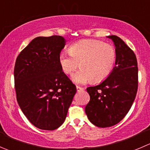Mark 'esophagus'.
Instances as JSON below:
<instances>
[{
	"label": "esophagus",
	"mask_w": 150,
	"mask_h": 150,
	"mask_svg": "<svg viewBox=\"0 0 150 150\" xmlns=\"http://www.w3.org/2000/svg\"><path fill=\"white\" fill-rule=\"evenodd\" d=\"M76 88H77V91H83V90L84 88L81 87V86H76Z\"/></svg>",
	"instance_id": "1"
}]
</instances>
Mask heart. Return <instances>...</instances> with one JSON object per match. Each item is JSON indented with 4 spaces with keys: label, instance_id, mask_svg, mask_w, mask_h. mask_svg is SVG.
I'll use <instances>...</instances> for the list:
<instances>
[{
    "label": "heart",
    "instance_id": "heart-1",
    "mask_svg": "<svg viewBox=\"0 0 150 150\" xmlns=\"http://www.w3.org/2000/svg\"><path fill=\"white\" fill-rule=\"evenodd\" d=\"M69 53L62 52L59 62L64 73H72L80 63L81 69L72 75L77 83H99L112 71L117 59L115 48L112 45L95 39L82 40L69 47Z\"/></svg>",
    "mask_w": 150,
    "mask_h": 150
}]
</instances>
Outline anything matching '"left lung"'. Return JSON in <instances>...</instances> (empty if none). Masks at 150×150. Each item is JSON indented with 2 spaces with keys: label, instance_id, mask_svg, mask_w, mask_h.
Returning <instances> with one entry per match:
<instances>
[{
  "label": "left lung",
  "instance_id": "left-lung-1",
  "mask_svg": "<svg viewBox=\"0 0 150 150\" xmlns=\"http://www.w3.org/2000/svg\"><path fill=\"white\" fill-rule=\"evenodd\" d=\"M115 46V67L102 83L86 88L90 101L85 111L93 125L107 128L121 121L131 109L138 89V67L135 54L116 35H110Z\"/></svg>",
  "mask_w": 150,
  "mask_h": 150
}]
</instances>
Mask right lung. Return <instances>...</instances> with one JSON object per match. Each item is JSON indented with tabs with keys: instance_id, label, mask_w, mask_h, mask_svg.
I'll return each mask as SVG.
<instances>
[{
	"instance_id": "right-lung-1",
	"label": "right lung",
	"mask_w": 150,
	"mask_h": 150,
	"mask_svg": "<svg viewBox=\"0 0 150 150\" xmlns=\"http://www.w3.org/2000/svg\"><path fill=\"white\" fill-rule=\"evenodd\" d=\"M65 42L59 35L35 38L15 62L16 100L29 121L42 130L62 125L76 93L59 62Z\"/></svg>"
}]
</instances>
